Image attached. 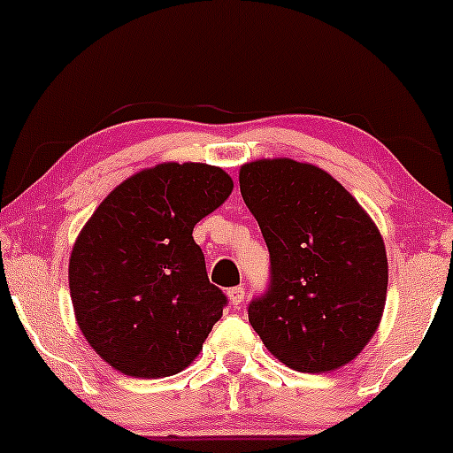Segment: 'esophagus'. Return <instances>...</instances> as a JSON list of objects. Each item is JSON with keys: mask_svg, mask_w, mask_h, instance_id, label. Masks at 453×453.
I'll list each match as a JSON object with an SVG mask.
<instances>
[{"mask_svg": "<svg viewBox=\"0 0 453 453\" xmlns=\"http://www.w3.org/2000/svg\"><path fill=\"white\" fill-rule=\"evenodd\" d=\"M227 298H230V303H232L234 306L242 304V300H244V289H242V288H232V289H227Z\"/></svg>", "mask_w": 453, "mask_h": 453, "instance_id": "obj_1", "label": "esophagus"}]
</instances>
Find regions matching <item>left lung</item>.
I'll return each instance as SVG.
<instances>
[{"mask_svg":"<svg viewBox=\"0 0 453 453\" xmlns=\"http://www.w3.org/2000/svg\"><path fill=\"white\" fill-rule=\"evenodd\" d=\"M238 180L273 274L266 296L249 304V324L294 371L345 366L372 339L386 309L381 232L334 176L306 161H249Z\"/></svg>","mask_w":453,"mask_h":453,"instance_id":"obj_1","label":"left lung"}]
</instances>
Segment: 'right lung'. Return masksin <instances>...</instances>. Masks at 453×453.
I'll use <instances>...</instances> for the list:
<instances>
[{
  "mask_svg": "<svg viewBox=\"0 0 453 453\" xmlns=\"http://www.w3.org/2000/svg\"><path fill=\"white\" fill-rule=\"evenodd\" d=\"M232 189L217 165L164 161L114 187L82 226L70 298L82 336L114 371L170 377L202 351L227 300L191 234Z\"/></svg>",
  "mask_w": 453,
  "mask_h": 453,
  "instance_id": "1",
  "label": "right lung"
}]
</instances>
